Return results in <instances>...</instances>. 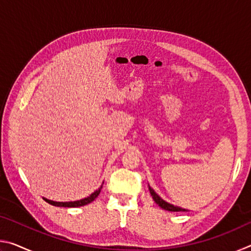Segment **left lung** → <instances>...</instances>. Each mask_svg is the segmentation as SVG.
I'll return each mask as SVG.
<instances>
[{"mask_svg":"<svg viewBox=\"0 0 251 251\" xmlns=\"http://www.w3.org/2000/svg\"><path fill=\"white\" fill-rule=\"evenodd\" d=\"M150 192H151V195L152 199H154L155 202L158 205L160 208H163V209L165 210H168V211H185L186 209H182V208L180 207H177V206H174V205H171V203L166 202L165 201H163L158 195H157L154 190H152L151 187H150Z\"/></svg>","mask_w":251,"mask_h":251,"instance_id":"left-lung-1","label":"left lung"}]
</instances>
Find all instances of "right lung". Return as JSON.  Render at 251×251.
<instances>
[{"mask_svg":"<svg viewBox=\"0 0 251 251\" xmlns=\"http://www.w3.org/2000/svg\"><path fill=\"white\" fill-rule=\"evenodd\" d=\"M101 187H103V186H100V188L96 190V192H94V193H93V194L91 195V196H88V197L84 198V199H80V201H77L58 202V201H50V199H46V198H44V201H45L46 202L50 203V205H53V206H57V207H80V206H85V205H87V203L92 202L93 201H95V198H96L97 196H99L100 193Z\"/></svg>","mask_w":251,"mask_h":251,"instance_id":"obj_1","label":"right lung"}]
</instances>
